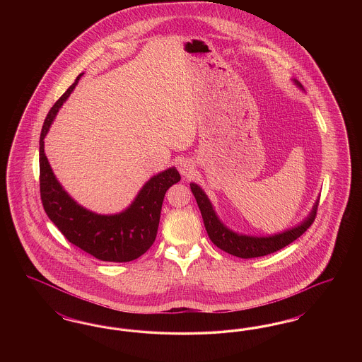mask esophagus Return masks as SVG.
<instances>
[{"label": "esophagus", "mask_w": 362, "mask_h": 362, "mask_svg": "<svg viewBox=\"0 0 362 362\" xmlns=\"http://www.w3.org/2000/svg\"><path fill=\"white\" fill-rule=\"evenodd\" d=\"M177 168H179V173H182L183 176H189V173H192L194 171V163L189 158H183L179 161Z\"/></svg>", "instance_id": "obj_1"}]
</instances>
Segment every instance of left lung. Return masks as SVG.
Instances as JSON below:
<instances>
[{
  "mask_svg": "<svg viewBox=\"0 0 362 362\" xmlns=\"http://www.w3.org/2000/svg\"><path fill=\"white\" fill-rule=\"evenodd\" d=\"M294 83L300 88H303L298 81L294 80ZM189 187H191V191L197 199L198 207L201 210L204 224L206 228L210 240L225 252L243 259L258 258V257L273 254L278 250L286 247L288 244H291L296 239H298L310 228V225L313 224L316 211H317V205H319V201H316L310 216L304 220V223L297 225L296 228L288 229V230L274 235V236L255 238V236L239 235V233H235L230 229H228L218 220L214 209L211 206L206 194L202 191V189L195 183H189Z\"/></svg>",
  "mask_w": 362,
  "mask_h": 362,
  "instance_id": "left-lung-1",
  "label": "left lung"
}]
</instances>
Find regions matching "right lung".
I'll use <instances>...</instances> for the list:
<instances>
[{
	"mask_svg": "<svg viewBox=\"0 0 362 362\" xmlns=\"http://www.w3.org/2000/svg\"><path fill=\"white\" fill-rule=\"evenodd\" d=\"M55 102L49 111L39 139V185L46 214L68 240L104 262H130L144 255L153 244L160 221L161 205L167 189L180 180L176 168L153 176L138 192L134 202L119 214L102 216L92 213L77 202L58 183L45 155V137L64 102L78 83Z\"/></svg>",
	"mask_w": 362,
	"mask_h": 362,
	"instance_id": "right-lung-1",
	"label": "right lung"
}]
</instances>
